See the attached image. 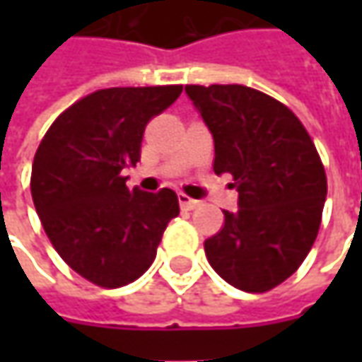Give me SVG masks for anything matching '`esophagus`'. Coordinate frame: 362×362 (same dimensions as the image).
<instances>
[{
	"label": "esophagus",
	"mask_w": 362,
	"mask_h": 362,
	"mask_svg": "<svg viewBox=\"0 0 362 362\" xmlns=\"http://www.w3.org/2000/svg\"><path fill=\"white\" fill-rule=\"evenodd\" d=\"M179 205H181V209H185V211H193V209H197V207L202 205V202L191 199L185 193H179Z\"/></svg>",
	"instance_id": "esophagus-1"
}]
</instances>
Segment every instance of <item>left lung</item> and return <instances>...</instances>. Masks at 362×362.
Wrapping results in <instances>:
<instances>
[{
  "instance_id": "left-lung-1",
  "label": "left lung",
  "mask_w": 362,
  "mask_h": 362,
  "mask_svg": "<svg viewBox=\"0 0 362 362\" xmlns=\"http://www.w3.org/2000/svg\"><path fill=\"white\" fill-rule=\"evenodd\" d=\"M214 134V171L231 173L238 211L205 240L211 268L243 292L288 280L320 230L327 173L313 139L280 100L242 84H187Z\"/></svg>"
}]
</instances>
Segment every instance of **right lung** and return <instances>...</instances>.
I'll use <instances>...</instances> for the list:
<instances>
[{"label": "right lung", "mask_w": 362, "mask_h": 362, "mask_svg": "<svg viewBox=\"0 0 362 362\" xmlns=\"http://www.w3.org/2000/svg\"><path fill=\"white\" fill-rule=\"evenodd\" d=\"M181 84L96 90L52 122L32 165V199L64 262L100 288L141 278L163 231L179 216L171 189L127 187L148 120L173 105Z\"/></svg>", "instance_id": "1"}]
</instances>
